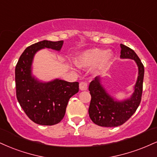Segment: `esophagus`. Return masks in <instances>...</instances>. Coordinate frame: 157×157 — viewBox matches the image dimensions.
Returning a JSON list of instances; mask_svg holds the SVG:
<instances>
[{
  "mask_svg": "<svg viewBox=\"0 0 157 157\" xmlns=\"http://www.w3.org/2000/svg\"><path fill=\"white\" fill-rule=\"evenodd\" d=\"M88 88V83L86 81H82V82H80V89L81 90H86Z\"/></svg>",
  "mask_w": 157,
  "mask_h": 157,
  "instance_id": "1",
  "label": "esophagus"
}]
</instances>
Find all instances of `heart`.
<instances>
[{
    "label": "heart",
    "instance_id": "1",
    "mask_svg": "<svg viewBox=\"0 0 157 157\" xmlns=\"http://www.w3.org/2000/svg\"><path fill=\"white\" fill-rule=\"evenodd\" d=\"M111 59L112 55L109 52L94 48L85 51L75 58V61L79 67L88 68L96 66L97 69L103 70L108 67Z\"/></svg>",
    "mask_w": 157,
    "mask_h": 157
}]
</instances>
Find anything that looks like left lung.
Instances as JSON below:
<instances>
[{
  "label": "left lung",
  "mask_w": 157,
  "mask_h": 157,
  "mask_svg": "<svg viewBox=\"0 0 157 157\" xmlns=\"http://www.w3.org/2000/svg\"><path fill=\"white\" fill-rule=\"evenodd\" d=\"M121 58L135 60L138 67V77L135 86V92L130 99L122 101H114L105 91L100 83L99 77L90 82L89 90L90 100L88 113L94 124L100 126L114 127L121 126L131 118L141 101L143 83L144 77V66L135 51L121 44Z\"/></svg>",
  "instance_id": "1"
}]
</instances>
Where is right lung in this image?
<instances>
[{
  "mask_svg": "<svg viewBox=\"0 0 157 157\" xmlns=\"http://www.w3.org/2000/svg\"><path fill=\"white\" fill-rule=\"evenodd\" d=\"M63 41L44 40L28 47L20 56L15 68L16 95L28 118L39 125L57 124L65 116L70 98L79 91V82L56 79L41 82L31 75L33 56L42 48L60 50Z\"/></svg>",
  "mask_w": 157,
  "mask_h": 157,
  "instance_id": "1",
  "label": "right lung"
}]
</instances>
